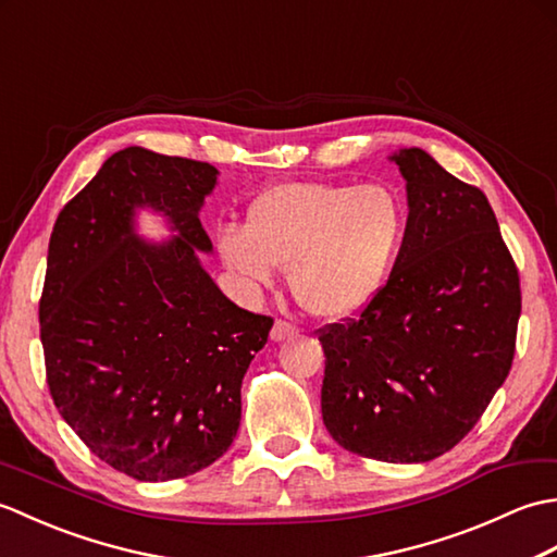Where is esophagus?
Listing matches in <instances>:
<instances>
[{"label":"esophagus","mask_w":557,"mask_h":557,"mask_svg":"<svg viewBox=\"0 0 557 557\" xmlns=\"http://www.w3.org/2000/svg\"><path fill=\"white\" fill-rule=\"evenodd\" d=\"M292 335H297V327H294L287 321H275V325H272V330H270V339L272 342H282V339H287Z\"/></svg>","instance_id":"1"}]
</instances>
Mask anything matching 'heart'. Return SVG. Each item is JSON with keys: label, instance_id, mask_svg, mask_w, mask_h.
Instances as JSON below:
<instances>
[{"label": "heart", "instance_id": "1", "mask_svg": "<svg viewBox=\"0 0 557 557\" xmlns=\"http://www.w3.org/2000/svg\"><path fill=\"white\" fill-rule=\"evenodd\" d=\"M409 210L387 184L282 182L246 212V227H224L218 251L246 287L265 289L287 268L306 313L342 321L369 306L393 272Z\"/></svg>", "mask_w": 557, "mask_h": 557}]
</instances>
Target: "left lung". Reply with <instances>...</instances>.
Masks as SVG:
<instances>
[{"instance_id":"left-lung-1","label":"left lung","mask_w":557,"mask_h":557,"mask_svg":"<svg viewBox=\"0 0 557 557\" xmlns=\"http://www.w3.org/2000/svg\"><path fill=\"white\" fill-rule=\"evenodd\" d=\"M407 182V234L359 318L318 330L323 423L354 455L419 465L474 429L510 373L517 265L481 188L421 148L389 156Z\"/></svg>"}]
</instances>
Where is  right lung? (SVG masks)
Wrapping results in <instances>:
<instances>
[{
  "instance_id": "add662e5",
  "label": "right lung",
  "mask_w": 557,
  "mask_h": 557,
  "mask_svg": "<svg viewBox=\"0 0 557 557\" xmlns=\"http://www.w3.org/2000/svg\"><path fill=\"white\" fill-rule=\"evenodd\" d=\"M208 162L124 148L59 212L47 251L40 339L62 419L138 481L210 467L242 421V381L272 318L232 304L200 263L198 220L218 184ZM148 207L175 236L148 243Z\"/></svg>"
}]
</instances>
